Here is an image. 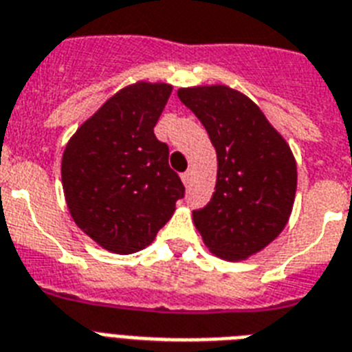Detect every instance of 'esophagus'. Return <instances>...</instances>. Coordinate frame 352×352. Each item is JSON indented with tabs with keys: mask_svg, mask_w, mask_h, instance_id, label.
<instances>
[{
	"mask_svg": "<svg viewBox=\"0 0 352 352\" xmlns=\"http://www.w3.org/2000/svg\"><path fill=\"white\" fill-rule=\"evenodd\" d=\"M191 175H193V173H191L190 170H188V171H184V173H182V175H181L182 182H184L186 186H190V184H191Z\"/></svg>",
	"mask_w": 352,
	"mask_h": 352,
	"instance_id": "1",
	"label": "esophagus"
}]
</instances>
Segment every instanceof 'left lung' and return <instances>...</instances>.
Returning a JSON list of instances; mask_svg holds the SVG:
<instances>
[{
	"label": "left lung",
	"instance_id": "8db88e82",
	"mask_svg": "<svg viewBox=\"0 0 352 352\" xmlns=\"http://www.w3.org/2000/svg\"><path fill=\"white\" fill-rule=\"evenodd\" d=\"M179 99L204 124L217 151L211 201L193 222L211 253L244 260L275 241L296 193L291 148L255 102L224 85L181 88Z\"/></svg>",
	"mask_w": 352,
	"mask_h": 352
}]
</instances>
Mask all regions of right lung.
I'll use <instances>...</instances> for the list:
<instances>
[{
    "mask_svg": "<svg viewBox=\"0 0 352 352\" xmlns=\"http://www.w3.org/2000/svg\"><path fill=\"white\" fill-rule=\"evenodd\" d=\"M170 94L166 82L122 88L65 148L61 179L70 215L104 250H144L184 197L181 177L168 164V144L153 133Z\"/></svg>",
    "mask_w": 352,
    "mask_h": 352,
    "instance_id": "1",
    "label": "right lung"
}]
</instances>
